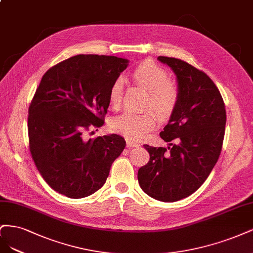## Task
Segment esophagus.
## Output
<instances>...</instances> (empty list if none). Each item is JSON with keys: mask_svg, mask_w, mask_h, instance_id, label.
<instances>
[{"mask_svg": "<svg viewBox=\"0 0 253 253\" xmlns=\"http://www.w3.org/2000/svg\"><path fill=\"white\" fill-rule=\"evenodd\" d=\"M126 146L127 147H137L138 146V143H136V142H134V141H131V140H127L126 141Z\"/></svg>", "mask_w": 253, "mask_h": 253, "instance_id": "obj_1", "label": "esophagus"}]
</instances>
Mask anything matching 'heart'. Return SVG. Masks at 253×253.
Masks as SVG:
<instances>
[{
  "instance_id": "obj_1",
  "label": "heart",
  "mask_w": 253,
  "mask_h": 253,
  "mask_svg": "<svg viewBox=\"0 0 253 253\" xmlns=\"http://www.w3.org/2000/svg\"><path fill=\"white\" fill-rule=\"evenodd\" d=\"M134 82L148 91L146 107H151L161 118L169 117L177 103V89L170 82L167 71L157 63L147 60L133 70ZM123 94V81L116 80L109 90V103L118 107ZM157 118L152 111L135 113L126 111L111 120L110 127L115 131L138 141L156 127Z\"/></svg>"
}]
</instances>
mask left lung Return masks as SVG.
Listing matches in <instances>:
<instances>
[{"label":"left lung","instance_id":"8db88e82","mask_svg":"<svg viewBox=\"0 0 253 253\" xmlns=\"http://www.w3.org/2000/svg\"><path fill=\"white\" fill-rule=\"evenodd\" d=\"M158 60L175 75L177 103L160 133L169 143L168 150L144 145L150 159L138 169L137 180L149 197L176 202L197 191L216 164L226 110L217 87L205 72L178 59L159 56Z\"/></svg>","mask_w":253,"mask_h":253}]
</instances>
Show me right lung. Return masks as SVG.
<instances>
[{
    "label": "right lung",
    "instance_id": "right-lung-1",
    "mask_svg": "<svg viewBox=\"0 0 253 253\" xmlns=\"http://www.w3.org/2000/svg\"><path fill=\"white\" fill-rule=\"evenodd\" d=\"M129 64L112 55L79 54L43 76L29 106L32 159L53 190L82 199L99 190L112 163L124 150V137L111 133L84 140L91 125L101 127L109 90Z\"/></svg>",
    "mask_w": 253,
    "mask_h": 253
}]
</instances>
